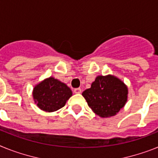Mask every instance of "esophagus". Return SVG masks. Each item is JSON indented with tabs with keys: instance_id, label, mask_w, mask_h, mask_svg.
<instances>
[{
	"instance_id": "obj_1",
	"label": "esophagus",
	"mask_w": 158,
	"mask_h": 158,
	"mask_svg": "<svg viewBox=\"0 0 158 158\" xmlns=\"http://www.w3.org/2000/svg\"><path fill=\"white\" fill-rule=\"evenodd\" d=\"M81 91H82V90L80 89V88H75V89H74V92L76 94L81 93Z\"/></svg>"
}]
</instances>
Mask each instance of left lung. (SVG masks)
<instances>
[{"mask_svg":"<svg viewBox=\"0 0 158 158\" xmlns=\"http://www.w3.org/2000/svg\"><path fill=\"white\" fill-rule=\"evenodd\" d=\"M82 95L96 115L110 117L115 116L126 104L128 87L116 76L99 75Z\"/></svg>","mask_w":158,"mask_h":158,"instance_id":"1","label":"left lung"}]
</instances>
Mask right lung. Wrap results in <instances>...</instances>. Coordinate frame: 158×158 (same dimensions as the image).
<instances>
[{
    "instance_id": "add662e5",
    "label": "right lung",
    "mask_w": 158,
    "mask_h": 158,
    "mask_svg": "<svg viewBox=\"0 0 158 158\" xmlns=\"http://www.w3.org/2000/svg\"><path fill=\"white\" fill-rule=\"evenodd\" d=\"M71 95L70 87L53 77L44 79L33 90L35 104L41 110L48 112H55L64 107Z\"/></svg>"
}]
</instances>
